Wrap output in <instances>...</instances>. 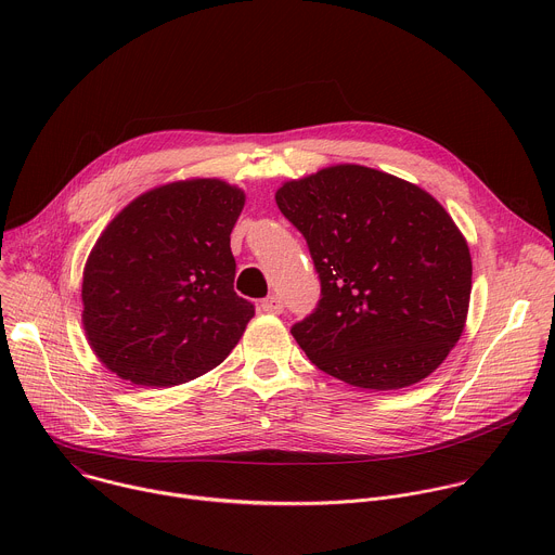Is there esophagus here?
Returning a JSON list of instances; mask_svg holds the SVG:
<instances>
[{
  "label": "esophagus",
  "mask_w": 555,
  "mask_h": 555,
  "mask_svg": "<svg viewBox=\"0 0 555 555\" xmlns=\"http://www.w3.org/2000/svg\"><path fill=\"white\" fill-rule=\"evenodd\" d=\"M261 309H263L266 313H281V311H283V300H281V296L270 294L268 298L261 300Z\"/></svg>",
  "instance_id": "obj_1"
}]
</instances>
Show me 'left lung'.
Instances as JSON below:
<instances>
[{
  "mask_svg": "<svg viewBox=\"0 0 555 555\" xmlns=\"http://www.w3.org/2000/svg\"><path fill=\"white\" fill-rule=\"evenodd\" d=\"M305 236L321 300L292 336L321 371L371 390L428 377L465 327L467 242L446 208L395 176L338 165L276 191Z\"/></svg>",
  "mask_w": 555,
  "mask_h": 555,
  "instance_id": "left-lung-1",
  "label": "left lung"
}]
</instances>
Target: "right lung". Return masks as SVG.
Here are the masks:
<instances>
[{
	"mask_svg": "<svg viewBox=\"0 0 555 555\" xmlns=\"http://www.w3.org/2000/svg\"><path fill=\"white\" fill-rule=\"evenodd\" d=\"M242 189L197 178L142 193L103 230L83 272V327L99 360L138 386H178L240 343L255 305L234 292L230 232Z\"/></svg>",
	"mask_w": 555,
	"mask_h": 555,
	"instance_id": "obj_1",
	"label": "right lung"
}]
</instances>
